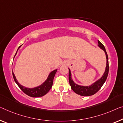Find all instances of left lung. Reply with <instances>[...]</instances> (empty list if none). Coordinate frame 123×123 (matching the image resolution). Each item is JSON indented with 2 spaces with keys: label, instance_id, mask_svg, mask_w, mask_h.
I'll return each mask as SVG.
<instances>
[{
  "label": "left lung",
  "instance_id": "8db88e82",
  "mask_svg": "<svg viewBox=\"0 0 123 123\" xmlns=\"http://www.w3.org/2000/svg\"><path fill=\"white\" fill-rule=\"evenodd\" d=\"M98 46L102 49L105 52L106 58H107V66H106V68L105 72L104 73L103 75L99 80H97L94 83H93L90 86H82L78 85L74 83L73 80L71 78V71L69 69V74H68V78H69V85L71 86V88L72 90L74 92L77 94L80 95L82 96H90L96 93L99 89L101 88L102 86L103 85L104 82H105L107 80L108 75L109 72V62H108V57L107 53L105 51V49L104 47V45L100 43V42L98 41Z\"/></svg>",
  "mask_w": 123,
  "mask_h": 123
}]
</instances>
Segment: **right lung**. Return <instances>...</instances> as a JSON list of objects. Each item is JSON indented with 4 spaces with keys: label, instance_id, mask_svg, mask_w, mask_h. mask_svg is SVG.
<instances>
[{
    "label": "right lung",
    "instance_id": "right-lung-1",
    "mask_svg": "<svg viewBox=\"0 0 123 123\" xmlns=\"http://www.w3.org/2000/svg\"><path fill=\"white\" fill-rule=\"evenodd\" d=\"M20 46H19L18 49L20 48ZM17 51H16V52H17ZM56 72H57V69H55V70L52 71V72L50 73V74H49L47 79L45 80V82H44V83H43L40 86H38L37 87L33 88H29L25 87H24V86H21V85H20L19 82H18V80H16V77L15 76L14 73L12 72V76H13L15 82H16V83L17 84V85L19 86V87L21 89V90L23 91L24 93H25V94H27V96L30 97H40L43 96L44 95H45L46 93H48V92L50 90V89L51 88V87H52V86L53 80H54L55 75Z\"/></svg>",
    "mask_w": 123,
    "mask_h": 123
}]
</instances>
